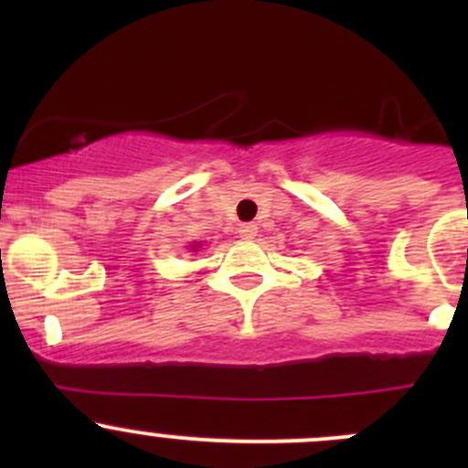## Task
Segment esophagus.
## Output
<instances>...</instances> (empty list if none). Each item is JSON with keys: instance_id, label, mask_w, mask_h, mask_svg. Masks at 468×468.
Listing matches in <instances>:
<instances>
[{"instance_id": "34e87169", "label": "esophagus", "mask_w": 468, "mask_h": 468, "mask_svg": "<svg viewBox=\"0 0 468 468\" xmlns=\"http://www.w3.org/2000/svg\"><path fill=\"white\" fill-rule=\"evenodd\" d=\"M238 233L242 239H253L258 235V226L256 224H242L238 229Z\"/></svg>"}]
</instances>
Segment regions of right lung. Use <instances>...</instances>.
I'll use <instances>...</instances> for the list:
<instances>
[{
	"label": "right lung",
	"mask_w": 468,
	"mask_h": 468,
	"mask_svg": "<svg viewBox=\"0 0 468 468\" xmlns=\"http://www.w3.org/2000/svg\"><path fill=\"white\" fill-rule=\"evenodd\" d=\"M195 247H199V244H195ZM195 247H192V249H195Z\"/></svg>",
	"instance_id": "add662e5"
}]
</instances>
